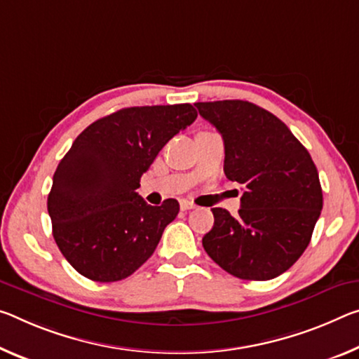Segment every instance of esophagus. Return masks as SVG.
Returning <instances> with one entry per match:
<instances>
[{
	"instance_id": "34e87169",
	"label": "esophagus",
	"mask_w": 359,
	"mask_h": 359,
	"mask_svg": "<svg viewBox=\"0 0 359 359\" xmlns=\"http://www.w3.org/2000/svg\"><path fill=\"white\" fill-rule=\"evenodd\" d=\"M180 209L182 210H190V209H195V204L189 200H180Z\"/></svg>"
}]
</instances>
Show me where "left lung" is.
Returning a JSON list of instances; mask_svg holds the SVG:
<instances>
[{
    "mask_svg": "<svg viewBox=\"0 0 359 359\" xmlns=\"http://www.w3.org/2000/svg\"><path fill=\"white\" fill-rule=\"evenodd\" d=\"M222 134L226 179L243 187L238 215L214 208L204 251L230 275L266 281L309 246L323 209L315 163L280 118L246 100L195 104Z\"/></svg>",
    "mask_w": 359,
    "mask_h": 359,
    "instance_id": "left-lung-1",
    "label": "left lung"
}]
</instances>
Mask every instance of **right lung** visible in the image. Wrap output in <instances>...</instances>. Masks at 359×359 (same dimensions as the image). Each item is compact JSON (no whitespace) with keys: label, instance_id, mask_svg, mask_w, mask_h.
Segmentation results:
<instances>
[{"label":"right lung","instance_id":"1","mask_svg":"<svg viewBox=\"0 0 359 359\" xmlns=\"http://www.w3.org/2000/svg\"><path fill=\"white\" fill-rule=\"evenodd\" d=\"M196 116L190 104L121 108L75 139L54 172L48 212L57 246L78 273L119 281L155 252L179 203L150 206L135 190L159 150Z\"/></svg>","mask_w":359,"mask_h":359}]
</instances>
